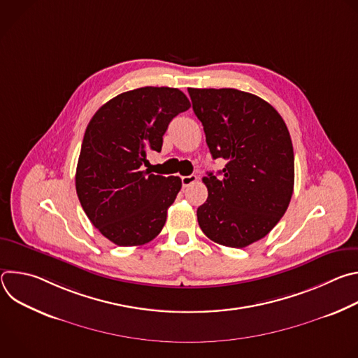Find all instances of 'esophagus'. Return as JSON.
I'll list each match as a JSON object with an SVG mask.
<instances>
[{
	"mask_svg": "<svg viewBox=\"0 0 358 358\" xmlns=\"http://www.w3.org/2000/svg\"><path fill=\"white\" fill-rule=\"evenodd\" d=\"M195 181H196V176H194V174L181 177V182H182V187H184V188H185V187H188V185H191V184H192V182H195Z\"/></svg>",
	"mask_w": 358,
	"mask_h": 358,
	"instance_id": "esophagus-1",
	"label": "esophagus"
}]
</instances>
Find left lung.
<instances>
[{
  "label": "left lung",
  "instance_id": "1",
  "mask_svg": "<svg viewBox=\"0 0 358 358\" xmlns=\"http://www.w3.org/2000/svg\"><path fill=\"white\" fill-rule=\"evenodd\" d=\"M213 159H224L221 178L202 182L208 198L196 210L211 241L245 248L266 236L293 194L294 155L289 130L273 106L238 89H188Z\"/></svg>",
  "mask_w": 358,
  "mask_h": 358
}]
</instances>
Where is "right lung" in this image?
I'll return each instance as SVG.
<instances>
[{
	"mask_svg": "<svg viewBox=\"0 0 358 358\" xmlns=\"http://www.w3.org/2000/svg\"><path fill=\"white\" fill-rule=\"evenodd\" d=\"M191 108L176 87H138L117 94L89 122L76 167V192L90 222L119 246L155 239L181 189L180 177L143 170L162 151L170 122Z\"/></svg>",
	"mask_w": 358,
	"mask_h": 358,
	"instance_id": "add662e5",
	"label": "right lung"
}]
</instances>
